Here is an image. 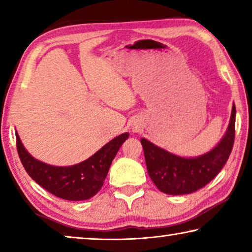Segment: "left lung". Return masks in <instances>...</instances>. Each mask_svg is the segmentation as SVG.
I'll return each mask as SVG.
<instances>
[{"label":"left lung","mask_w":252,"mask_h":252,"mask_svg":"<svg viewBox=\"0 0 252 252\" xmlns=\"http://www.w3.org/2000/svg\"><path fill=\"white\" fill-rule=\"evenodd\" d=\"M236 105L223 138L207 153L195 158H183L141 139L148 173L161 192L180 195L195 192L208 185L228 161L234 142Z\"/></svg>","instance_id":"obj_1"}]
</instances>
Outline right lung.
Instances as JSON below:
<instances>
[{
	"label": "right lung",
	"mask_w": 252,
	"mask_h": 252,
	"mask_svg": "<svg viewBox=\"0 0 252 252\" xmlns=\"http://www.w3.org/2000/svg\"><path fill=\"white\" fill-rule=\"evenodd\" d=\"M15 136L20 160L25 171L37 185L58 198L81 201L99 192L112 160L122 143L129 138V133L116 136L89 159L70 167H54L36 160L24 148L18 132Z\"/></svg>",
	"instance_id": "add662e5"
}]
</instances>
